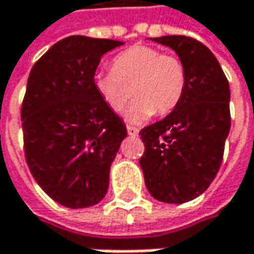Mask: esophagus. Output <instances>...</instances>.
<instances>
[{
  "instance_id": "34e87169",
  "label": "esophagus",
  "mask_w": 254,
  "mask_h": 254,
  "mask_svg": "<svg viewBox=\"0 0 254 254\" xmlns=\"http://www.w3.org/2000/svg\"><path fill=\"white\" fill-rule=\"evenodd\" d=\"M127 133H129L130 136H136V135H138V129H136L135 127H130V125H127Z\"/></svg>"
}]
</instances>
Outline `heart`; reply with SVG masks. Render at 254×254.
I'll return each mask as SVG.
<instances>
[{"mask_svg": "<svg viewBox=\"0 0 254 254\" xmlns=\"http://www.w3.org/2000/svg\"><path fill=\"white\" fill-rule=\"evenodd\" d=\"M185 85L184 62L148 45H133L119 53L112 62V70L94 75V88L112 112L121 113L135 97L127 110L130 121L171 113L181 103Z\"/></svg>", "mask_w": 254, "mask_h": 254, "instance_id": "heart-1", "label": "heart"}]
</instances>
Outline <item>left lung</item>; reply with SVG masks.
<instances>
[{"label":"left lung","mask_w":254,"mask_h":254,"mask_svg":"<svg viewBox=\"0 0 254 254\" xmlns=\"http://www.w3.org/2000/svg\"><path fill=\"white\" fill-rule=\"evenodd\" d=\"M177 51L187 69L181 103L165 119L139 130L141 169L150 194L165 203H185L204 192L224 157L231 127L229 83L212 51L194 38H153Z\"/></svg>","instance_id":"obj_1"}]
</instances>
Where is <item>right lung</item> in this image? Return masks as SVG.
I'll list each match as a JSON object with an SVG mask.
<instances>
[{"mask_svg": "<svg viewBox=\"0 0 254 254\" xmlns=\"http://www.w3.org/2000/svg\"><path fill=\"white\" fill-rule=\"evenodd\" d=\"M121 41L73 35L32 67L22 103L26 163L38 185L72 209L100 203L110 165L127 136L124 121L94 88L101 57Z\"/></svg>", "mask_w": 254, "mask_h": 254, "instance_id": "obj_1", "label": "right lung"}]
</instances>
